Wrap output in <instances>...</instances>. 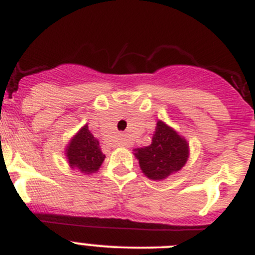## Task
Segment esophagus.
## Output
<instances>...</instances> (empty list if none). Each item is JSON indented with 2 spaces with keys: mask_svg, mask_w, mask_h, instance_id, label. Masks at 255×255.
<instances>
[{
  "mask_svg": "<svg viewBox=\"0 0 255 255\" xmlns=\"http://www.w3.org/2000/svg\"><path fill=\"white\" fill-rule=\"evenodd\" d=\"M117 147H125L126 145V139L124 138V136H121L120 139H119V143L116 144Z\"/></svg>",
  "mask_w": 255,
  "mask_h": 255,
  "instance_id": "obj_1",
  "label": "esophagus"
}]
</instances>
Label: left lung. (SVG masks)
<instances>
[{
	"instance_id": "obj_1",
	"label": "left lung",
	"mask_w": 255,
	"mask_h": 255,
	"mask_svg": "<svg viewBox=\"0 0 255 255\" xmlns=\"http://www.w3.org/2000/svg\"><path fill=\"white\" fill-rule=\"evenodd\" d=\"M189 152L188 140L164 121L158 120L152 144L135 148L134 155L139 161L141 172L148 179L161 181L185 166Z\"/></svg>"
}]
</instances>
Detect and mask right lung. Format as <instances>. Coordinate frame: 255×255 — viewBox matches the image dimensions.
<instances>
[{
  "label": "right lung",
  "mask_w": 255,
  "mask_h": 255,
  "mask_svg": "<svg viewBox=\"0 0 255 255\" xmlns=\"http://www.w3.org/2000/svg\"><path fill=\"white\" fill-rule=\"evenodd\" d=\"M65 157L70 167L84 175L97 172L106 158L101 149L100 140L88 129V125L83 126L70 139L65 148Z\"/></svg>",
  "instance_id": "1"
}]
</instances>
